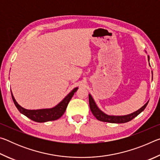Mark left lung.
Instances as JSON below:
<instances>
[{
	"instance_id": "1",
	"label": "left lung",
	"mask_w": 160,
	"mask_h": 160,
	"mask_svg": "<svg viewBox=\"0 0 160 160\" xmlns=\"http://www.w3.org/2000/svg\"><path fill=\"white\" fill-rule=\"evenodd\" d=\"M149 60H150V57L148 56V61ZM148 102L146 103L144 106L140 108V109H138L133 113H130V114L125 115V116H109V115L106 114V113H104L99 109L98 107L97 106L95 102L94 101L92 97L91 96V94H89V103H90V110L97 120L103 121V122H108V123H126V122H128L130 121H131L132 118L136 117L138 115L140 114V113L145 109V107H147V105L148 104Z\"/></svg>"
}]
</instances>
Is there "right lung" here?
Segmentation results:
<instances>
[{
  "instance_id": "1",
  "label": "right lung",
  "mask_w": 160,
  "mask_h": 160,
  "mask_svg": "<svg viewBox=\"0 0 160 160\" xmlns=\"http://www.w3.org/2000/svg\"><path fill=\"white\" fill-rule=\"evenodd\" d=\"M78 88H74L62 101L59 103L56 107L51 109H37V110H28L22 107L18 104L12 94V98L13 102L21 113H22L27 117L30 118L31 120L36 121L39 123H44L49 121H55L57 120L60 117L63 116V113L66 112L68 104L70 100L73 96L74 93L78 90Z\"/></svg>"
}]
</instances>
